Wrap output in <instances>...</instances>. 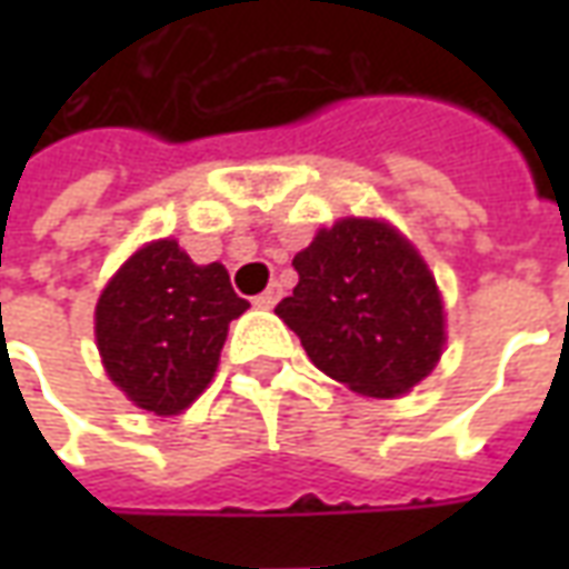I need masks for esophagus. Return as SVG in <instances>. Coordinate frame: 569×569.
<instances>
[{"label":"esophagus","mask_w":569,"mask_h":569,"mask_svg":"<svg viewBox=\"0 0 569 569\" xmlns=\"http://www.w3.org/2000/svg\"><path fill=\"white\" fill-rule=\"evenodd\" d=\"M277 298H280V286H277V283L268 286V289H264V292H261V296L256 298V308L271 310L273 305H277Z\"/></svg>","instance_id":"esophagus-1"}]
</instances>
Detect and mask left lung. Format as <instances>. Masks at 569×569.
<instances>
[{
  "mask_svg": "<svg viewBox=\"0 0 569 569\" xmlns=\"http://www.w3.org/2000/svg\"><path fill=\"white\" fill-rule=\"evenodd\" d=\"M292 268L298 286L277 317L329 378L390 399L436 369L445 347L439 286L393 224L341 219L317 231Z\"/></svg>",
  "mask_w": 569,
  "mask_h": 569,
  "instance_id": "obj_1",
  "label": "left lung"
}]
</instances>
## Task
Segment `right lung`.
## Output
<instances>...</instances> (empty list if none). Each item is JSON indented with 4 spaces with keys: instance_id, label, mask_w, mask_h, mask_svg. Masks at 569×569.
<instances>
[{
    "instance_id": "add662e5",
    "label": "right lung",
    "mask_w": 569,
    "mask_h": 569,
    "mask_svg": "<svg viewBox=\"0 0 569 569\" xmlns=\"http://www.w3.org/2000/svg\"><path fill=\"white\" fill-rule=\"evenodd\" d=\"M249 308L219 261L194 264L176 240L137 249L93 313L106 375L137 408L179 415L216 375L228 322Z\"/></svg>"
}]
</instances>
